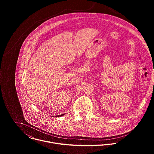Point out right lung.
Returning a JSON list of instances; mask_svg holds the SVG:
<instances>
[{
    "label": "right lung",
    "instance_id": "right-lung-1",
    "mask_svg": "<svg viewBox=\"0 0 154 154\" xmlns=\"http://www.w3.org/2000/svg\"><path fill=\"white\" fill-rule=\"evenodd\" d=\"M64 115V114H63V115H58H58H57V117H59V116H63V115ZM55 117H56V116H55Z\"/></svg>",
    "mask_w": 154,
    "mask_h": 154
}]
</instances>
